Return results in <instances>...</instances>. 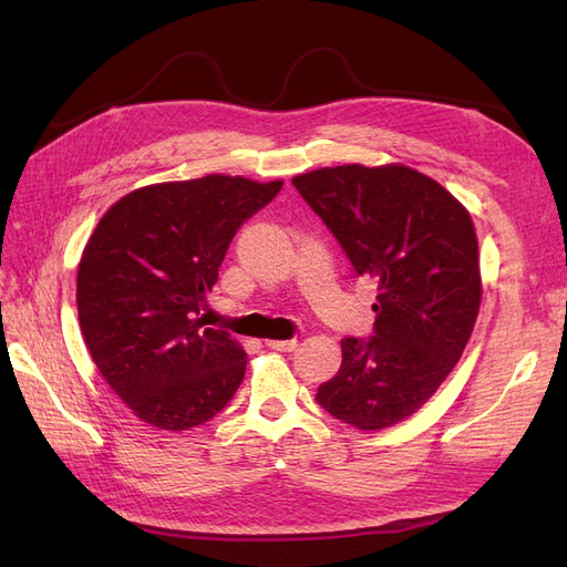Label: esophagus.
Masks as SVG:
<instances>
[{"label":"esophagus","instance_id":"esophagus-1","mask_svg":"<svg viewBox=\"0 0 567 567\" xmlns=\"http://www.w3.org/2000/svg\"><path fill=\"white\" fill-rule=\"evenodd\" d=\"M267 348L279 352H293L298 348V340H267Z\"/></svg>","mask_w":567,"mask_h":567}]
</instances>
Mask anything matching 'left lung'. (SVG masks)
Returning a JSON list of instances; mask_svg holds the SVG:
<instances>
[{"instance_id": "8db88e82", "label": "left lung", "mask_w": 567, "mask_h": 567, "mask_svg": "<svg viewBox=\"0 0 567 567\" xmlns=\"http://www.w3.org/2000/svg\"><path fill=\"white\" fill-rule=\"evenodd\" d=\"M293 186L379 296L371 338H342V364L317 402L359 431L414 414L456 367L480 310V257L468 210L404 165H338Z\"/></svg>"}]
</instances>
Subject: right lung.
Wrapping results in <instances>:
<instances>
[{
    "mask_svg": "<svg viewBox=\"0 0 567 567\" xmlns=\"http://www.w3.org/2000/svg\"><path fill=\"white\" fill-rule=\"evenodd\" d=\"M284 182L208 175L136 188L99 219L78 267V317L99 373L134 416L188 431L229 404L246 352L200 305L234 234Z\"/></svg>",
    "mask_w": 567,
    "mask_h": 567,
    "instance_id": "right-lung-1",
    "label": "right lung"
}]
</instances>
